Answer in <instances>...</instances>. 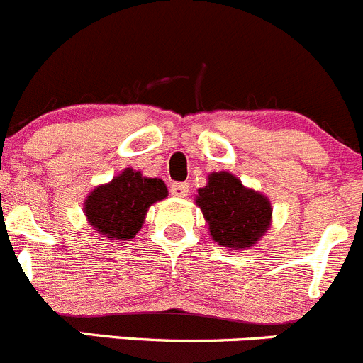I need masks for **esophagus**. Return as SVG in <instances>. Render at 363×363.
I'll return each instance as SVG.
<instances>
[{"instance_id": "esophagus-1", "label": "esophagus", "mask_w": 363, "mask_h": 363, "mask_svg": "<svg viewBox=\"0 0 363 363\" xmlns=\"http://www.w3.org/2000/svg\"><path fill=\"white\" fill-rule=\"evenodd\" d=\"M171 194L177 197H186V194H189V183H183V182H177L171 185Z\"/></svg>"}]
</instances>
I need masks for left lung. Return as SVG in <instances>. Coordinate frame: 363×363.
Instances as JSON below:
<instances>
[{
    "label": "left lung",
    "mask_w": 363,
    "mask_h": 363,
    "mask_svg": "<svg viewBox=\"0 0 363 363\" xmlns=\"http://www.w3.org/2000/svg\"><path fill=\"white\" fill-rule=\"evenodd\" d=\"M197 206L218 245L245 249L267 233L272 218L270 201L245 189L231 173H211L208 185L197 190Z\"/></svg>",
    "instance_id": "1"
}]
</instances>
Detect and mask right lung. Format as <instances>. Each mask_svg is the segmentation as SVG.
I'll return each mask as SVG.
<instances>
[{
	"label": "right lung",
	"mask_w": 363,
	"mask_h": 363,
	"mask_svg": "<svg viewBox=\"0 0 363 363\" xmlns=\"http://www.w3.org/2000/svg\"><path fill=\"white\" fill-rule=\"evenodd\" d=\"M167 196L166 183L145 178L130 167L107 185L93 190L84 203L89 225L109 240L130 242L141 229L148 208Z\"/></svg>",
	"instance_id": "add662e5"
}]
</instances>
